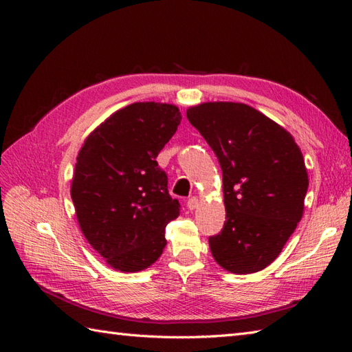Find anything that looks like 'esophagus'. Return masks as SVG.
<instances>
[{"label":"esophagus","instance_id":"1","mask_svg":"<svg viewBox=\"0 0 352 352\" xmlns=\"http://www.w3.org/2000/svg\"><path fill=\"white\" fill-rule=\"evenodd\" d=\"M186 206H188L189 210H195V208L198 207V198H197V197L189 198L188 202H186Z\"/></svg>","mask_w":352,"mask_h":352}]
</instances>
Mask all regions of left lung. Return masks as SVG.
<instances>
[{
  "mask_svg": "<svg viewBox=\"0 0 352 352\" xmlns=\"http://www.w3.org/2000/svg\"><path fill=\"white\" fill-rule=\"evenodd\" d=\"M186 117L223 173L226 221L208 238L212 257L230 273L260 272L278 258L302 217L308 175L300 146L242 102H204Z\"/></svg>",
  "mask_w": 352,
  "mask_h": 352,
  "instance_id": "left-lung-1",
  "label": "left lung"
}]
</instances>
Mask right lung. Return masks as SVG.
<instances>
[{
	"instance_id": "obj_1",
	"label": "right lung",
	"mask_w": 352,
	"mask_h": 352,
	"mask_svg": "<svg viewBox=\"0 0 352 352\" xmlns=\"http://www.w3.org/2000/svg\"><path fill=\"white\" fill-rule=\"evenodd\" d=\"M180 120L176 105L135 102L102 122L78 154L70 195L79 226L116 270L141 272L163 254L180 204L155 158Z\"/></svg>"
}]
</instances>
